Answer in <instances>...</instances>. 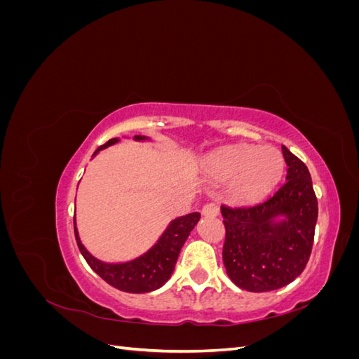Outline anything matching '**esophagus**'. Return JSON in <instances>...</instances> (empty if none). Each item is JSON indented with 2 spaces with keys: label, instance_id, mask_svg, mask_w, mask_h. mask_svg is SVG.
<instances>
[{
  "label": "esophagus",
  "instance_id": "obj_1",
  "mask_svg": "<svg viewBox=\"0 0 359 359\" xmlns=\"http://www.w3.org/2000/svg\"><path fill=\"white\" fill-rule=\"evenodd\" d=\"M219 212H220L219 205L214 203V202L203 205V208H202V214L206 215V217H217V215H219Z\"/></svg>",
  "mask_w": 359,
  "mask_h": 359
}]
</instances>
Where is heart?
I'll return each mask as SVG.
<instances>
[{
  "label": "heart",
  "instance_id": "obj_1",
  "mask_svg": "<svg viewBox=\"0 0 359 359\" xmlns=\"http://www.w3.org/2000/svg\"><path fill=\"white\" fill-rule=\"evenodd\" d=\"M210 175L232 181V198L243 203L262 201L273 191L285 172V157L274 147H235L208 161Z\"/></svg>",
  "mask_w": 359,
  "mask_h": 359
}]
</instances>
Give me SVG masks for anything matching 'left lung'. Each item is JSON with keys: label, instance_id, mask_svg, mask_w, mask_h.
I'll return each instance as SVG.
<instances>
[{"label": "left lung", "instance_id": "left-lung-1", "mask_svg": "<svg viewBox=\"0 0 359 359\" xmlns=\"http://www.w3.org/2000/svg\"><path fill=\"white\" fill-rule=\"evenodd\" d=\"M286 182L252 206L222 205L226 238L223 262L233 283L248 292H269L292 283L306 268L318 222V198L307 166L286 147ZM278 213L287 222L273 225Z\"/></svg>", "mask_w": 359, "mask_h": 359}]
</instances>
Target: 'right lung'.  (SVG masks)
<instances>
[{"label": "right lung", "mask_w": 359, "mask_h": 359, "mask_svg": "<svg viewBox=\"0 0 359 359\" xmlns=\"http://www.w3.org/2000/svg\"><path fill=\"white\" fill-rule=\"evenodd\" d=\"M135 139H144V137L136 136ZM118 139L107 140L104 145L95 149L94 154L99 153L100 149L114 145ZM199 219H201V214L193 212L173 220L169 224L166 232L161 235L158 243L151 248L148 253L132 260V262L118 264V265L100 262V260H97L86 252V248L82 245L79 240L76 226H74V236L81 253L86 260V264H88L95 273L106 281V283H109L115 289H119L123 292L145 293V292H151L161 287L169 280L178 260L181 247L184 245V243H186L190 232L193 231V227L196 226Z\"/></svg>", "instance_id": "1"}]
</instances>
